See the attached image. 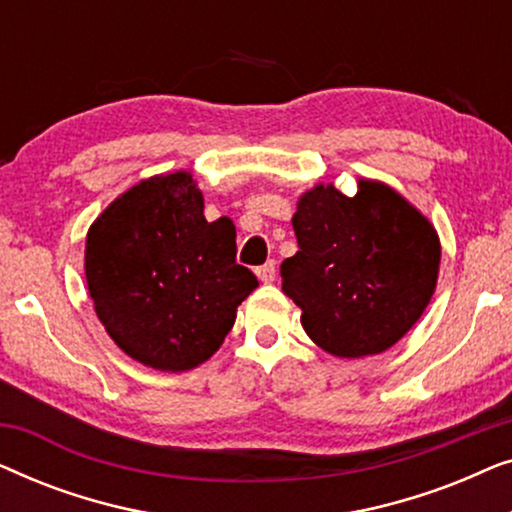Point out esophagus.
<instances>
[{"mask_svg":"<svg viewBox=\"0 0 512 512\" xmlns=\"http://www.w3.org/2000/svg\"><path fill=\"white\" fill-rule=\"evenodd\" d=\"M275 272H277V263L275 261H268V263L258 265V268H256L258 279H261V282H265V284L275 279Z\"/></svg>","mask_w":512,"mask_h":512,"instance_id":"1","label":"esophagus"}]
</instances>
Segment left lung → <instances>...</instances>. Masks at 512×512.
Returning <instances> with one entry per match:
<instances>
[{
	"instance_id": "obj_1",
	"label": "left lung",
	"mask_w": 512,
	"mask_h": 512,
	"mask_svg": "<svg viewBox=\"0 0 512 512\" xmlns=\"http://www.w3.org/2000/svg\"><path fill=\"white\" fill-rule=\"evenodd\" d=\"M291 223L298 251L279 270L282 289L321 349L342 359L380 354L422 317L436 289L440 242L389 186L361 181L347 198L321 184L300 198Z\"/></svg>"
}]
</instances>
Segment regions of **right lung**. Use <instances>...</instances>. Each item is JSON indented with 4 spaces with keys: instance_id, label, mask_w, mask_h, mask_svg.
<instances>
[{
    "instance_id": "add662e5",
    "label": "right lung",
    "mask_w": 512,
    "mask_h": 512,
    "mask_svg": "<svg viewBox=\"0 0 512 512\" xmlns=\"http://www.w3.org/2000/svg\"><path fill=\"white\" fill-rule=\"evenodd\" d=\"M188 172L151 177L111 202L88 230L86 279L111 340L144 366L195 368L258 286L235 263V226L205 219Z\"/></svg>"
}]
</instances>
